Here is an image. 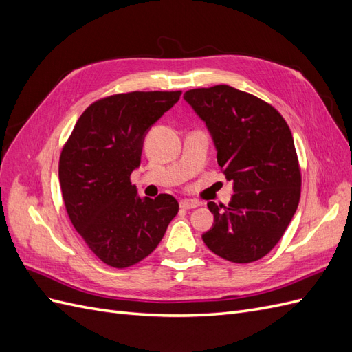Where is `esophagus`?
Wrapping results in <instances>:
<instances>
[{
	"mask_svg": "<svg viewBox=\"0 0 352 352\" xmlns=\"http://www.w3.org/2000/svg\"><path fill=\"white\" fill-rule=\"evenodd\" d=\"M179 206H180V208H182V210H192V208L199 206V202L192 201V199H182V201L179 202Z\"/></svg>",
	"mask_w": 352,
	"mask_h": 352,
	"instance_id": "esophagus-1",
	"label": "esophagus"
}]
</instances>
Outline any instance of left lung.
<instances>
[{"mask_svg":"<svg viewBox=\"0 0 352 352\" xmlns=\"http://www.w3.org/2000/svg\"><path fill=\"white\" fill-rule=\"evenodd\" d=\"M184 98L206 123L235 192L228 207L208 202L214 223L202 241L232 263L257 261L279 242L300 202L289 126L270 104L228 85L190 89Z\"/></svg>","mask_w":352,"mask_h":352,"instance_id":"obj_1","label":"left lung"}]
</instances>
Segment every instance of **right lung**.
<instances>
[{
	"instance_id": "add662e5",
	"label": "right lung",
	"mask_w": 352,
	"mask_h": 352,
	"mask_svg": "<svg viewBox=\"0 0 352 352\" xmlns=\"http://www.w3.org/2000/svg\"><path fill=\"white\" fill-rule=\"evenodd\" d=\"M179 98L180 91H136L94 102L61 151L60 188L72 225L111 267L150 255L179 211L172 195L140 197L131 184L145 135Z\"/></svg>"
}]
</instances>
